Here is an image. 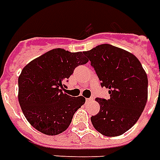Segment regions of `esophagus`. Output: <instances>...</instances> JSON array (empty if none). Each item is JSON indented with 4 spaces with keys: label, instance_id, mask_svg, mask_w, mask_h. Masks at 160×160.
<instances>
[{
    "label": "esophagus",
    "instance_id": "34e87169",
    "mask_svg": "<svg viewBox=\"0 0 160 160\" xmlns=\"http://www.w3.org/2000/svg\"><path fill=\"white\" fill-rule=\"evenodd\" d=\"M93 99H94V98L93 97L88 98H86V101H87V102H91V101H92Z\"/></svg>",
    "mask_w": 160,
    "mask_h": 160
}]
</instances>
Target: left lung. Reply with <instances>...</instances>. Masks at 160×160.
Wrapping results in <instances>:
<instances>
[{"instance_id":"left-lung-1","label":"left lung","mask_w":160,"mask_h":160,"mask_svg":"<svg viewBox=\"0 0 160 160\" xmlns=\"http://www.w3.org/2000/svg\"><path fill=\"white\" fill-rule=\"evenodd\" d=\"M83 54L110 94L108 99L96 98L100 109L91 118L93 127L107 137L121 136L135 125L144 109L147 75L134 54L109 44L97 46Z\"/></svg>"}]
</instances>
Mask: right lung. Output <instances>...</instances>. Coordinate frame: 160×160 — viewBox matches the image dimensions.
Returning <instances> with one entry per match:
<instances>
[{
    "label": "right lung",
    "instance_id": "right-lung-1",
    "mask_svg": "<svg viewBox=\"0 0 160 160\" xmlns=\"http://www.w3.org/2000/svg\"><path fill=\"white\" fill-rule=\"evenodd\" d=\"M88 62L82 52L55 48L28 63L18 78V100L30 124L48 136L67 129L74 113L85 102L63 92L75 68Z\"/></svg>",
    "mask_w": 160,
    "mask_h": 160
}]
</instances>
